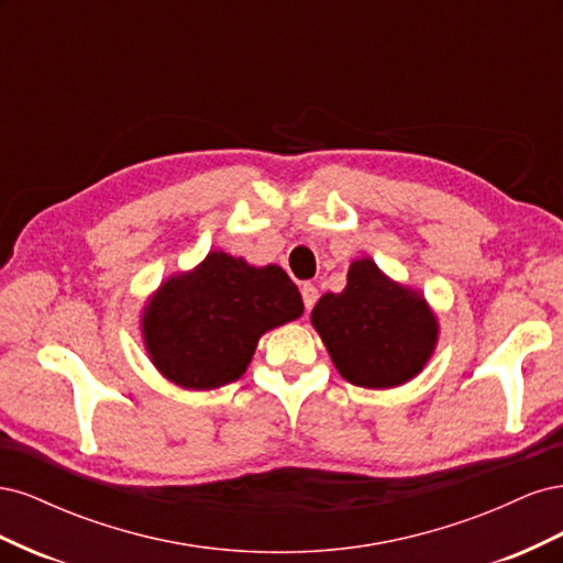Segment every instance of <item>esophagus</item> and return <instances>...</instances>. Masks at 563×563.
<instances>
[{
	"label": "esophagus",
	"mask_w": 563,
	"mask_h": 563,
	"mask_svg": "<svg viewBox=\"0 0 563 563\" xmlns=\"http://www.w3.org/2000/svg\"><path fill=\"white\" fill-rule=\"evenodd\" d=\"M300 294H302V302H305V310H312L314 308V302H317V298H319V291H317V286L314 284H302V288H300Z\"/></svg>",
	"instance_id": "obj_1"
}]
</instances>
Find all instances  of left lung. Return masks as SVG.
Wrapping results in <instances>:
<instances>
[{"label":"left lung","mask_w":563,"mask_h":563,"mask_svg":"<svg viewBox=\"0 0 563 563\" xmlns=\"http://www.w3.org/2000/svg\"><path fill=\"white\" fill-rule=\"evenodd\" d=\"M312 323L340 376L371 389L411 380L437 345V319L424 298L389 282L371 258L352 263L343 294L319 298Z\"/></svg>","instance_id":"8db88e82"}]
</instances>
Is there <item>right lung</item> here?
<instances>
[{"label": "right lung", "instance_id": "obj_1", "mask_svg": "<svg viewBox=\"0 0 563 563\" xmlns=\"http://www.w3.org/2000/svg\"><path fill=\"white\" fill-rule=\"evenodd\" d=\"M302 314V298L277 265L251 267L213 251L168 279L145 308L150 360L185 389H213L244 376L258 338Z\"/></svg>", "mask_w": 563, "mask_h": 563}]
</instances>
